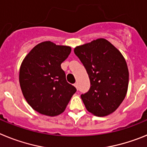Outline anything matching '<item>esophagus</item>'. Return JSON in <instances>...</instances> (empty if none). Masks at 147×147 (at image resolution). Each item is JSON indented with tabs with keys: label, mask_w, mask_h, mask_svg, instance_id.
<instances>
[{
	"label": "esophagus",
	"mask_w": 147,
	"mask_h": 147,
	"mask_svg": "<svg viewBox=\"0 0 147 147\" xmlns=\"http://www.w3.org/2000/svg\"><path fill=\"white\" fill-rule=\"evenodd\" d=\"M74 85L75 88H76V90H78V88H78V84H77V83H74Z\"/></svg>",
	"instance_id": "obj_1"
}]
</instances>
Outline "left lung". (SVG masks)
Here are the masks:
<instances>
[{
    "label": "left lung",
    "instance_id": "obj_1",
    "mask_svg": "<svg viewBox=\"0 0 147 147\" xmlns=\"http://www.w3.org/2000/svg\"><path fill=\"white\" fill-rule=\"evenodd\" d=\"M74 53L85 66L90 81L89 91L81 95L88 112L106 116L124 101L129 71L121 53L104 38L76 46Z\"/></svg>",
    "mask_w": 147,
    "mask_h": 147
}]
</instances>
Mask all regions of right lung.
<instances>
[{"instance_id":"1","label":"right lung","mask_w":147,"mask_h":147,"mask_svg":"<svg viewBox=\"0 0 147 147\" xmlns=\"http://www.w3.org/2000/svg\"><path fill=\"white\" fill-rule=\"evenodd\" d=\"M71 48L51 41L37 44L26 56L20 67L19 82L23 96L39 113L56 116L63 113L75 87L67 82L61 64Z\"/></svg>"}]
</instances>
